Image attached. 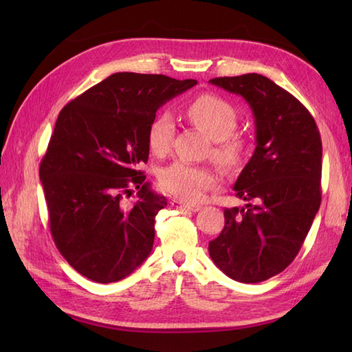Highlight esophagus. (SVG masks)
Listing matches in <instances>:
<instances>
[{
    "mask_svg": "<svg viewBox=\"0 0 352 352\" xmlns=\"http://www.w3.org/2000/svg\"><path fill=\"white\" fill-rule=\"evenodd\" d=\"M170 204L177 207V208H183V210H190V212H198L201 210V206L199 204H186L180 199H172Z\"/></svg>",
    "mask_w": 352,
    "mask_h": 352,
    "instance_id": "1",
    "label": "esophagus"
}]
</instances>
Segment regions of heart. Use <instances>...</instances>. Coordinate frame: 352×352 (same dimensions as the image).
Returning <instances> with one entry per match:
<instances>
[{
    "label": "heart",
    "mask_w": 352,
    "mask_h": 352,
    "mask_svg": "<svg viewBox=\"0 0 352 352\" xmlns=\"http://www.w3.org/2000/svg\"><path fill=\"white\" fill-rule=\"evenodd\" d=\"M189 121L212 138V154L222 166L233 168L241 162L242 139L236 136L237 111L231 104L214 94H201L186 106ZM175 136V122L168 111L157 115L148 126V146L155 155H166ZM159 184L163 192L186 203L198 201L216 184L214 172L201 164L175 162L160 172Z\"/></svg>",
    "instance_id": "heart-1"
}]
</instances>
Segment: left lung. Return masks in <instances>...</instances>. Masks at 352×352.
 Segmentation results:
<instances>
[{
    "label": "left lung",
    "instance_id": "1",
    "mask_svg": "<svg viewBox=\"0 0 352 352\" xmlns=\"http://www.w3.org/2000/svg\"><path fill=\"white\" fill-rule=\"evenodd\" d=\"M242 95L256 119V149L234 184L245 207L226 208L208 243L221 271L241 283L283 272L300 252L320 206L322 140L310 111L260 74L212 78Z\"/></svg>",
    "mask_w": 352,
    "mask_h": 352
}]
</instances>
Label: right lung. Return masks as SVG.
I'll return each mask as SVG.
<instances>
[{"mask_svg": "<svg viewBox=\"0 0 352 352\" xmlns=\"http://www.w3.org/2000/svg\"><path fill=\"white\" fill-rule=\"evenodd\" d=\"M197 85L160 74L116 72L60 110L39 177L52 241L95 283H115L144 263L155 214L168 201L145 183L148 126L155 111ZM140 189L136 205L123 195Z\"/></svg>", "mask_w": 352, "mask_h": 352, "instance_id": "obj_1", "label": "right lung"}]
</instances>
